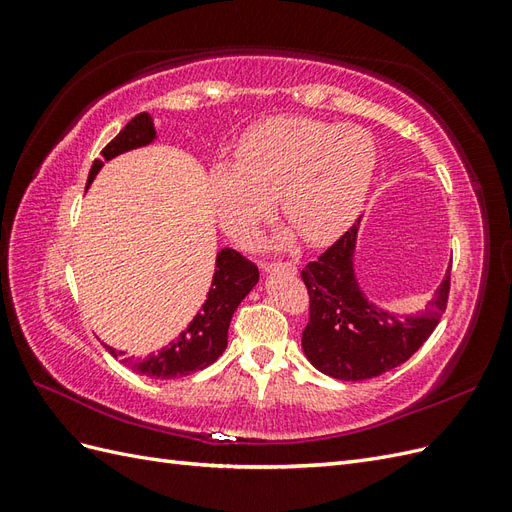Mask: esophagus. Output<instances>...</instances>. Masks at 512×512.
<instances>
[{"instance_id": "34e87169", "label": "esophagus", "mask_w": 512, "mask_h": 512, "mask_svg": "<svg viewBox=\"0 0 512 512\" xmlns=\"http://www.w3.org/2000/svg\"><path fill=\"white\" fill-rule=\"evenodd\" d=\"M260 269L265 273H273V271H284L288 275H297V267L292 265V262H267L262 260L260 262Z\"/></svg>"}]
</instances>
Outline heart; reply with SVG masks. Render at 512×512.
I'll return each instance as SVG.
<instances>
[{
    "instance_id": "b5f03b06",
    "label": "heart",
    "mask_w": 512,
    "mask_h": 512,
    "mask_svg": "<svg viewBox=\"0 0 512 512\" xmlns=\"http://www.w3.org/2000/svg\"><path fill=\"white\" fill-rule=\"evenodd\" d=\"M376 164V143L363 128L286 115L247 130L237 160L211 164L209 183L230 235H252L277 198L294 232L324 245L359 218Z\"/></svg>"
}]
</instances>
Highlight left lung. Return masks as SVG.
I'll list each match as a JSON object with an SVG mask.
<instances>
[{
  "label": "left lung",
  "instance_id": "1",
  "mask_svg": "<svg viewBox=\"0 0 512 512\" xmlns=\"http://www.w3.org/2000/svg\"><path fill=\"white\" fill-rule=\"evenodd\" d=\"M361 218L318 260L301 271L309 292V322L301 346L322 374L359 382L406 363L438 327L446 309L451 269L423 312L399 316L367 299L354 271Z\"/></svg>",
  "mask_w": 512,
  "mask_h": 512
}]
</instances>
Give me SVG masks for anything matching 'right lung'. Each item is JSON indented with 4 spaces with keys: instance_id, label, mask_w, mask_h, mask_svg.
Here are the masks:
<instances>
[{
    "instance_id": "right-lung-1",
    "label": "right lung",
    "mask_w": 512,
    "mask_h": 512,
    "mask_svg": "<svg viewBox=\"0 0 512 512\" xmlns=\"http://www.w3.org/2000/svg\"><path fill=\"white\" fill-rule=\"evenodd\" d=\"M156 138L158 132L149 113H138L136 117H132L113 141L102 149V160L91 164L87 188L94 183L104 162H111L126 151L147 147ZM256 284L258 267L254 262L243 258L239 252L230 250V247H224L215 256V271L205 303L200 305L192 322L175 339H170L158 352H149L147 356H141V359L126 356V352L115 350L106 344L104 348L113 356H119V361L136 371V374L158 380L190 376L194 371L211 365L226 350L232 314H235L239 303L250 294Z\"/></svg>"
}]
</instances>
